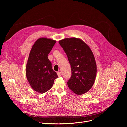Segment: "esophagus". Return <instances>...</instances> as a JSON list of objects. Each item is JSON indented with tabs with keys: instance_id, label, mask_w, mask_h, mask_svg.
Returning a JSON list of instances; mask_svg holds the SVG:
<instances>
[{
	"instance_id": "esophagus-1",
	"label": "esophagus",
	"mask_w": 127,
	"mask_h": 127,
	"mask_svg": "<svg viewBox=\"0 0 127 127\" xmlns=\"http://www.w3.org/2000/svg\"><path fill=\"white\" fill-rule=\"evenodd\" d=\"M61 74H62V73H61V72H57V75L59 77V76H60L61 75Z\"/></svg>"
}]
</instances>
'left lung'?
I'll list each match as a JSON object with an SVG mask.
<instances>
[{
  "mask_svg": "<svg viewBox=\"0 0 127 127\" xmlns=\"http://www.w3.org/2000/svg\"><path fill=\"white\" fill-rule=\"evenodd\" d=\"M59 43L71 65L72 75L67 82L69 88L77 95L87 93L94 85L97 72L92 51L79 38H65Z\"/></svg>",
  "mask_w": 127,
  "mask_h": 127,
  "instance_id": "8db88e82",
  "label": "left lung"
}]
</instances>
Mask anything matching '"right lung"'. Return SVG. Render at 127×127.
<instances>
[{"mask_svg":"<svg viewBox=\"0 0 127 127\" xmlns=\"http://www.w3.org/2000/svg\"><path fill=\"white\" fill-rule=\"evenodd\" d=\"M56 42L55 40L47 38H39L30 52L26 67V77L32 89L40 94L49 90L54 80L58 77L48 58Z\"/></svg>","mask_w":127,"mask_h":127,"instance_id":"1","label":"right lung"}]
</instances>
